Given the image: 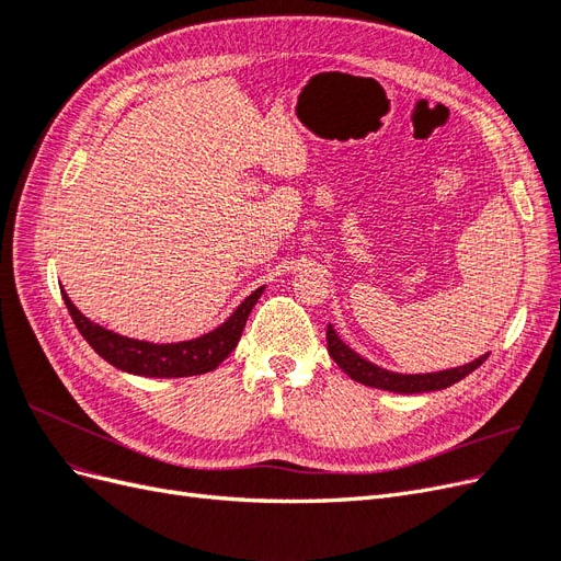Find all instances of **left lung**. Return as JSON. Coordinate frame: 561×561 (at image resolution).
<instances>
[{
  "instance_id": "obj_1",
  "label": "left lung",
  "mask_w": 561,
  "mask_h": 561,
  "mask_svg": "<svg viewBox=\"0 0 561 561\" xmlns=\"http://www.w3.org/2000/svg\"><path fill=\"white\" fill-rule=\"evenodd\" d=\"M328 351L332 355V360L342 367L353 381L390 390V393H428V390L449 388L451 383L468 377L470 371L478 369L489 358V353H484L478 360H472L463 367L433 371V375H398V371H388L375 363L360 358L358 353L348 348L342 339L336 336L332 325H328Z\"/></svg>"
}]
</instances>
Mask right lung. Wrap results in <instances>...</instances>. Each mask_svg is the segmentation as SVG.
Segmentation results:
<instances>
[{"instance_id":"obj_1","label":"right lung","mask_w":561,"mask_h":561,"mask_svg":"<svg viewBox=\"0 0 561 561\" xmlns=\"http://www.w3.org/2000/svg\"><path fill=\"white\" fill-rule=\"evenodd\" d=\"M264 287H257L241 307L236 309L222 325L217 330L203 334L198 339H190V342L180 344H149L138 342V339H128L122 334H114L105 328L95 325L87 316H83L70 297L62 290L65 307L70 311L77 330L87 339L91 348L100 355V358L114 365L116 369L130 371V375L140 377H159V379H173V377H196L213 371L219 363L239 344L243 334L245 320L252 311L254 304L262 297Z\"/></svg>"}]
</instances>
